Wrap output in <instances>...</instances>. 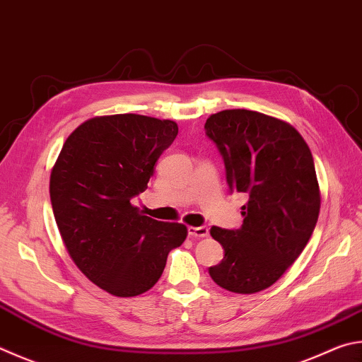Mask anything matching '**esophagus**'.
Returning <instances> with one entry per match:
<instances>
[{"label":"esophagus","mask_w":362,"mask_h":362,"mask_svg":"<svg viewBox=\"0 0 362 362\" xmlns=\"http://www.w3.org/2000/svg\"><path fill=\"white\" fill-rule=\"evenodd\" d=\"M188 234L192 235V238H207V235H209V228L207 226H198V228L189 226L188 228Z\"/></svg>","instance_id":"1"}]
</instances>
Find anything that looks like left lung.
<instances>
[{
  "mask_svg": "<svg viewBox=\"0 0 362 362\" xmlns=\"http://www.w3.org/2000/svg\"><path fill=\"white\" fill-rule=\"evenodd\" d=\"M204 129L225 163L229 192L248 199L239 229H210L225 256L209 274L228 291H262L298 259L317 225L312 152L291 124L253 110H221Z\"/></svg>",
  "mask_w": 362,
  "mask_h": 362,
  "instance_id": "left-lung-1",
  "label": "left lung"
}]
</instances>
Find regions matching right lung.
<instances>
[{
	"mask_svg": "<svg viewBox=\"0 0 362 362\" xmlns=\"http://www.w3.org/2000/svg\"><path fill=\"white\" fill-rule=\"evenodd\" d=\"M177 133V123L146 115L90 118L52 169L50 201L64 245L87 279L114 296L148 291L170 250L187 239V226L150 218L131 204Z\"/></svg>",
	"mask_w": 362,
	"mask_h": 362,
	"instance_id": "obj_1",
	"label": "right lung"
}]
</instances>
